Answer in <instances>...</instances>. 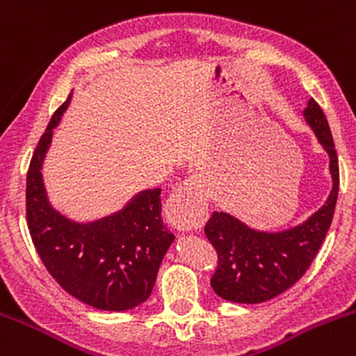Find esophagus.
<instances>
[{
	"label": "esophagus",
	"mask_w": 356,
	"mask_h": 356,
	"mask_svg": "<svg viewBox=\"0 0 356 356\" xmlns=\"http://www.w3.org/2000/svg\"><path fill=\"white\" fill-rule=\"evenodd\" d=\"M168 218L177 229H197L207 219V199L204 181L197 177L186 178L168 200Z\"/></svg>",
	"instance_id": "obj_1"
}]
</instances>
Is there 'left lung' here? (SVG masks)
I'll use <instances>...</instances> for the list:
<instances>
[{
	"label": "left lung",
	"instance_id": "left-lung-1",
	"mask_svg": "<svg viewBox=\"0 0 356 356\" xmlns=\"http://www.w3.org/2000/svg\"><path fill=\"white\" fill-rule=\"evenodd\" d=\"M303 116L329 154L331 193L305 222L280 233L252 229L226 212L211 216L204 228L218 252V269L211 277V286L228 302L262 303L291 288L307 273L331 228L339 190L338 154L327 118L314 99Z\"/></svg>",
	"mask_w": 356,
	"mask_h": 356
}]
</instances>
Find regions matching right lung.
Instances as JSON below:
<instances>
[{"label":"right lung","instance_id":"right-lung-1","mask_svg":"<svg viewBox=\"0 0 356 356\" xmlns=\"http://www.w3.org/2000/svg\"><path fill=\"white\" fill-rule=\"evenodd\" d=\"M67 101L54 111L27 171V226L47 273L65 291L99 310L135 309L151 296L175 234L161 218V188L144 190L127 207L94 222H75L49 205L42 161Z\"/></svg>","mask_w":356,"mask_h":356}]
</instances>
